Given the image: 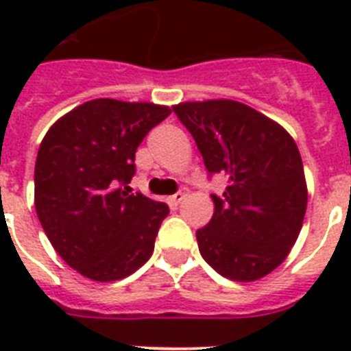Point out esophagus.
I'll return each instance as SVG.
<instances>
[{
	"label": "esophagus",
	"instance_id": "1",
	"mask_svg": "<svg viewBox=\"0 0 351 351\" xmlns=\"http://www.w3.org/2000/svg\"><path fill=\"white\" fill-rule=\"evenodd\" d=\"M184 197H186V192H184V190H179L178 194L170 195V205L178 206L179 203H181V201L184 199Z\"/></svg>",
	"mask_w": 351,
	"mask_h": 351
}]
</instances>
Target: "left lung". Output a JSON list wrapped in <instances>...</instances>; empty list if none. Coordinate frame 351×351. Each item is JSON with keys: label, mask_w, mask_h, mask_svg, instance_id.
<instances>
[{"label": "left lung", "mask_w": 351, "mask_h": 351, "mask_svg": "<svg viewBox=\"0 0 351 351\" xmlns=\"http://www.w3.org/2000/svg\"><path fill=\"white\" fill-rule=\"evenodd\" d=\"M173 111L208 173L227 178L223 194L213 195V219L195 232L201 256L225 278H262L286 260L302 229L308 186L297 143L236 100L181 102Z\"/></svg>", "instance_id": "8db88e82"}]
</instances>
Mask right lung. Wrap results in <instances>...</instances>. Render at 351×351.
I'll list each match as a JSON object with an SVG mask.
<instances>
[{
  "label": "right lung",
  "instance_id": "add662e5",
  "mask_svg": "<svg viewBox=\"0 0 351 351\" xmlns=\"http://www.w3.org/2000/svg\"><path fill=\"white\" fill-rule=\"evenodd\" d=\"M172 110L95 99L54 122L34 167V206L51 245L97 282L135 273L154 252L167 203L130 194L135 152Z\"/></svg>",
  "mask_w": 351,
  "mask_h": 351
}]
</instances>
